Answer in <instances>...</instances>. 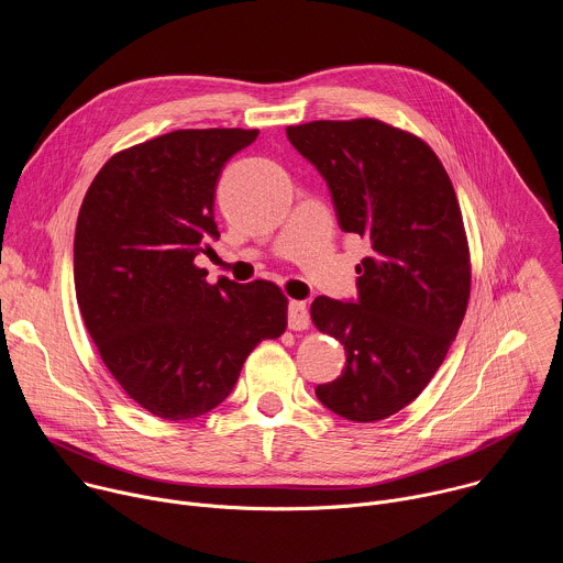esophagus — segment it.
I'll list each match as a JSON object with an SVG mask.
<instances>
[{
	"mask_svg": "<svg viewBox=\"0 0 563 563\" xmlns=\"http://www.w3.org/2000/svg\"><path fill=\"white\" fill-rule=\"evenodd\" d=\"M307 325H309V313L305 302L291 300L287 309V328L294 332H300V330H307Z\"/></svg>",
	"mask_w": 563,
	"mask_h": 563,
	"instance_id": "34e87169",
	"label": "esophagus"
}]
</instances>
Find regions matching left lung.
Returning a JSON list of instances; mask_svg holds the SVG:
<instances>
[{"mask_svg":"<svg viewBox=\"0 0 563 563\" xmlns=\"http://www.w3.org/2000/svg\"><path fill=\"white\" fill-rule=\"evenodd\" d=\"M328 183L343 231L367 240L358 296L311 302L313 325L345 345V367L316 396L356 423L410 406L441 367L470 298V254L454 187L417 135L363 118L287 126Z\"/></svg>","mask_w":563,"mask_h":563,"instance_id":"left-lung-1","label":"left lung"}]
</instances>
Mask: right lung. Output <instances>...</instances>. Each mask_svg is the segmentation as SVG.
<instances>
[{"label":"right lung","mask_w":563,"mask_h":563,"mask_svg":"<svg viewBox=\"0 0 563 563\" xmlns=\"http://www.w3.org/2000/svg\"><path fill=\"white\" fill-rule=\"evenodd\" d=\"M256 137V129H185L120 151L79 209V313L113 378L159 419L189 421L220 406L252 350L287 328L274 283L220 276L209 285L194 263L220 238V174Z\"/></svg>","instance_id":"1"}]
</instances>
